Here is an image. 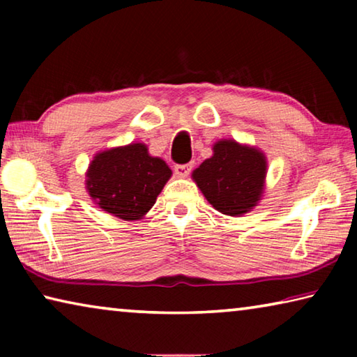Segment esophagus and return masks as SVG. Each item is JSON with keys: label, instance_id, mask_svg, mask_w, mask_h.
<instances>
[{"label": "esophagus", "instance_id": "esophagus-1", "mask_svg": "<svg viewBox=\"0 0 357 357\" xmlns=\"http://www.w3.org/2000/svg\"><path fill=\"white\" fill-rule=\"evenodd\" d=\"M192 164H184V165H174V174L178 178H187L192 170Z\"/></svg>", "mask_w": 357, "mask_h": 357}]
</instances>
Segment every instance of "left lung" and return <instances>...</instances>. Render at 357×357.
Segmentation results:
<instances>
[{"label":"left lung","instance_id":"8db88e82","mask_svg":"<svg viewBox=\"0 0 357 357\" xmlns=\"http://www.w3.org/2000/svg\"><path fill=\"white\" fill-rule=\"evenodd\" d=\"M266 173L268 160L261 149L223 138L213 144V155L193 170L192 179L214 209L236 217L258 206Z\"/></svg>","mask_w":357,"mask_h":357}]
</instances>
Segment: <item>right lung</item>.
<instances>
[{"label": "right lung", "instance_id": "obj_1", "mask_svg": "<svg viewBox=\"0 0 357 357\" xmlns=\"http://www.w3.org/2000/svg\"><path fill=\"white\" fill-rule=\"evenodd\" d=\"M84 174L96 206L132 222L148 214L173 173L164 159L149 154L146 144L129 143L99 151Z\"/></svg>", "mask_w": 357, "mask_h": 357}]
</instances>
